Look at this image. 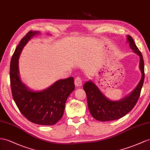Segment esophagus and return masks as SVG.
Instances as JSON below:
<instances>
[{
    "label": "esophagus",
    "instance_id": "34e87169",
    "mask_svg": "<svg viewBox=\"0 0 150 150\" xmlns=\"http://www.w3.org/2000/svg\"><path fill=\"white\" fill-rule=\"evenodd\" d=\"M75 85L76 87H80L82 86V79L80 76H76L75 79Z\"/></svg>",
    "mask_w": 150,
    "mask_h": 150
}]
</instances>
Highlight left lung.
I'll use <instances>...</instances> for the list:
<instances>
[{
    "label": "left lung",
    "instance_id": "left-lung-1",
    "mask_svg": "<svg viewBox=\"0 0 150 150\" xmlns=\"http://www.w3.org/2000/svg\"><path fill=\"white\" fill-rule=\"evenodd\" d=\"M127 42L132 51L140 57L139 68L142 74L140 82L131 93L119 101H111L106 98L92 81L87 82L83 88L87 95V105L93 117L99 121L117 120L125 116L136 105L144 80V65L143 56L131 36L127 35Z\"/></svg>",
    "mask_w": 150,
    "mask_h": 150
}]
</instances>
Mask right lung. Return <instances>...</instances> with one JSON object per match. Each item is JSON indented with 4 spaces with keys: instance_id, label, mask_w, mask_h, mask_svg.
<instances>
[{
    "instance_id": "obj_1",
    "label": "right lung",
    "mask_w": 150,
    "mask_h": 150,
    "mask_svg": "<svg viewBox=\"0 0 150 150\" xmlns=\"http://www.w3.org/2000/svg\"><path fill=\"white\" fill-rule=\"evenodd\" d=\"M39 32L30 31L21 40L11 58L10 82L14 101L23 116L34 124L52 125L62 118L67 99L75 89L74 77L61 79L44 91L30 90L19 75L18 59L23 48Z\"/></svg>"
}]
</instances>
